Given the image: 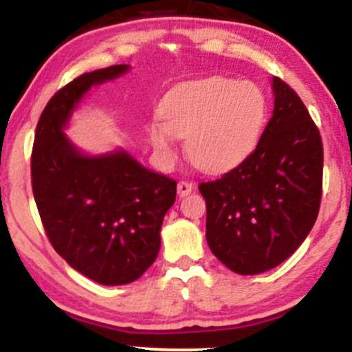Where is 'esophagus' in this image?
Returning <instances> with one entry per match:
<instances>
[{"label": "esophagus", "instance_id": "1", "mask_svg": "<svg viewBox=\"0 0 352 352\" xmlns=\"http://www.w3.org/2000/svg\"><path fill=\"white\" fill-rule=\"evenodd\" d=\"M192 190H194V184L187 182V180H180L179 186H177V192H179L180 197H186Z\"/></svg>", "mask_w": 352, "mask_h": 352}]
</instances>
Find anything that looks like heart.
<instances>
[{"label":"heart","mask_w":352,"mask_h":352,"mask_svg":"<svg viewBox=\"0 0 352 352\" xmlns=\"http://www.w3.org/2000/svg\"><path fill=\"white\" fill-rule=\"evenodd\" d=\"M160 114L164 124H151L150 138L162 157L175 155V136L187 138L192 164L219 172L239 164L256 145L266 102L254 84L214 76L172 89Z\"/></svg>","instance_id":"1"}]
</instances>
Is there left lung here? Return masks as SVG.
Instances as JSON below:
<instances>
[{
	"mask_svg": "<svg viewBox=\"0 0 352 352\" xmlns=\"http://www.w3.org/2000/svg\"><path fill=\"white\" fill-rule=\"evenodd\" d=\"M275 109L256 148L199 190L206 238L221 263L256 275L283 263L307 238L322 199L324 146L297 92L273 79Z\"/></svg>",
	"mask_w": 352,
	"mask_h": 352,
	"instance_id": "8db88e82",
	"label": "left lung"
}]
</instances>
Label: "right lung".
Listing matches in <instances>:
<instances>
[{"label":"right lung","instance_id":"obj_1","mask_svg":"<svg viewBox=\"0 0 352 352\" xmlns=\"http://www.w3.org/2000/svg\"><path fill=\"white\" fill-rule=\"evenodd\" d=\"M128 65L86 72L58 89L40 114L32 150V188L54 250L101 285L135 282L157 258L165 212L177 182L124 151L80 153L62 128L84 94Z\"/></svg>","mask_w":352,"mask_h":352}]
</instances>
